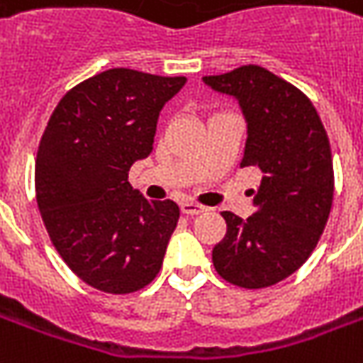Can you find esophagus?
<instances>
[{"label": "esophagus", "mask_w": 363, "mask_h": 363, "mask_svg": "<svg viewBox=\"0 0 363 363\" xmlns=\"http://www.w3.org/2000/svg\"><path fill=\"white\" fill-rule=\"evenodd\" d=\"M181 210L182 213H186V216H198V213H204L208 208L202 204H196V202H190V200H186V202H182L181 204Z\"/></svg>", "instance_id": "obj_1"}]
</instances>
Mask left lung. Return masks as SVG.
<instances>
[{
    "label": "left lung",
    "instance_id": "obj_1",
    "mask_svg": "<svg viewBox=\"0 0 363 363\" xmlns=\"http://www.w3.org/2000/svg\"><path fill=\"white\" fill-rule=\"evenodd\" d=\"M206 85L241 104L249 138L241 167H257V212H221L228 233L213 247L216 272L233 286L260 289L294 274L319 243L335 196L327 130L313 103L260 66L206 75Z\"/></svg>",
    "mask_w": 363,
    "mask_h": 363
}]
</instances>
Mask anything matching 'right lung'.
Masks as SVG:
<instances>
[{"label":"right lung","mask_w":363,"mask_h":363,"mask_svg":"<svg viewBox=\"0 0 363 363\" xmlns=\"http://www.w3.org/2000/svg\"><path fill=\"white\" fill-rule=\"evenodd\" d=\"M186 77L114 67L62 96L40 138L35 190L44 228L69 270L104 294L153 281L181 216L128 182L153 150L159 111Z\"/></svg>","instance_id":"1"}]
</instances>
